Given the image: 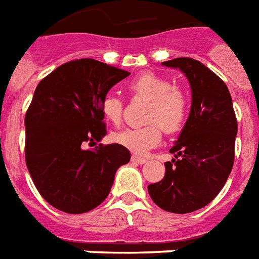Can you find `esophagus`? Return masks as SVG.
<instances>
[{"mask_svg": "<svg viewBox=\"0 0 259 259\" xmlns=\"http://www.w3.org/2000/svg\"><path fill=\"white\" fill-rule=\"evenodd\" d=\"M146 157H144V156H139V155H133L131 156V162L133 163H137V164H144V163H146Z\"/></svg>", "mask_w": 259, "mask_h": 259, "instance_id": "obj_1", "label": "esophagus"}]
</instances>
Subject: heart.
Segmentation results:
<instances>
[{"label":"heart","mask_w":259,"mask_h":259,"mask_svg":"<svg viewBox=\"0 0 259 259\" xmlns=\"http://www.w3.org/2000/svg\"><path fill=\"white\" fill-rule=\"evenodd\" d=\"M130 91L135 96L149 99L146 113L149 124L142 126H130L113 134L115 144L124 146L135 153H145L162 141L163 130L168 134L180 131L188 115V96L185 92L174 86L167 78L156 74H142L130 82ZM124 104L115 95H106L102 102V113L113 124L122 120Z\"/></svg>","instance_id":"heart-1"}]
</instances>
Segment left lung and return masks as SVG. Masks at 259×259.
<instances>
[{
  "instance_id": "left-lung-1",
  "label": "left lung",
  "mask_w": 259,
  "mask_h": 259,
  "mask_svg": "<svg viewBox=\"0 0 259 259\" xmlns=\"http://www.w3.org/2000/svg\"><path fill=\"white\" fill-rule=\"evenodd\" d=\"M179 68L191 85V111L170 149L171 162L159 183L149 184L159 208L190 213L206 206L221 192L234 163L237 120L226 83L202 62L188 57L163 62Z\"/></svg>"
}]
</instances>
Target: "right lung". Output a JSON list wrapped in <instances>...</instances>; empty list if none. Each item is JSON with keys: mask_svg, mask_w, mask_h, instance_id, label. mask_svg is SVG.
Instances as JSON below:
<instances>
[{"mask_svg": "<svg viewBox=\"0 0 259 259\" xmlns=\"http://www.w3.org/2000/svg\"><path fill=\"white\" fill-rule=\"evenodd\" d=\"M130 72L92 58L65 62L40 80L25 117V157L51 206L85 213L107 198L117 168L130 162L118 144L85 149L106 135L102 102Z\"/></svg>", "mask_w": 259, "mask_h": 259, "instance_id": "obj_1", "label": "right lung"}]
</instances>
